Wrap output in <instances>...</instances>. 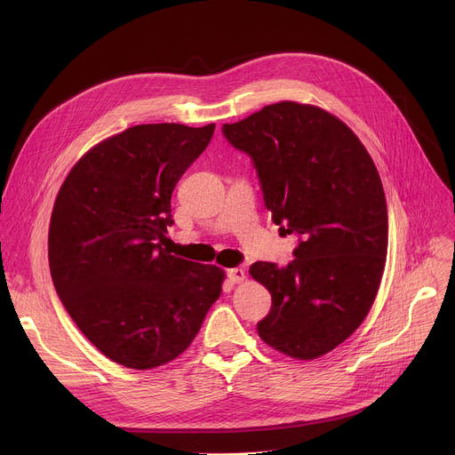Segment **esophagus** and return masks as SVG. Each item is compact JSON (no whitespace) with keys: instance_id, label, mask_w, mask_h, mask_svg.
Listing matches in <instances>:
<instances>
[{"instance_id":"34e87169","label":"esophagus","mask_w":455,"mask_h":455,"mask_svg":"<svg viewBox=\"0 0 455 455\" xmlns=\"http://www.w3.org/2000/svg\"><path fill=\"white\" fill-rule=\"evenodd\" d=\"M227 276L232 283H240V282L245 280V271L242 267H234V269L227 271Z\"/></svg>"}]
</instances>
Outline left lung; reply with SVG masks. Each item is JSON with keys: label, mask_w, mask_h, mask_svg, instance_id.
Here are the masks:
<instances>
[{"label": "left lung", "mask_w": 455, "mask_h": 455, "mask_svg": "<svg viewBox=\"0 0 455 455\" xmlns=\"http://www.w3.org/2000/svg\"><path fill=\"white\" fill-rule=\"evenodd\" d=\"M223 134L252 158L280 234L300 235L291 264L249 269L273 300L258 336L315 360L363 323L384 275L389 223L376 165L339 117L297 101L225 124Z\"/></svg>", "instance_id": "8db88e82"}]
</instances>
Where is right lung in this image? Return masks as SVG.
<instances>
[{"instance_id":"1","label":"right lung","mask_w":455,"mask_h":455,"mask_svg":"<svg viewBox=\"0 0 455 455\" xmlns=\"http://www.w3.org/2000/svg\"><path fill=\"white\" fill-rule=\"evenodd\" d=\"M215 125H134L84 153L53 204L47 252L69 317L108 360L165 365L197 336L225 271L162 249L172 194Z\"/></svg>"}]
</instances>
